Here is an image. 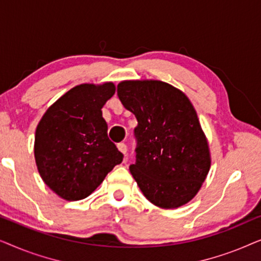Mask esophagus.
Here are the masks:
<instances>
[{
    "instance_id": "obj_1",
    "label": "esophagus",
    "mask_w": 261,
    "mask_h": 261,
    "mask_svg": "<svg viewBox=\"0 0 261 261\" xmlns=\"http://www.w3.org/2000/svg\"><path fill=\"white\" fill-rule=\"evenodd\" d=\"M117 149H119V151L122 153V154H126V153H127V146L124 144L117 145Z\"/></svg>"
}]
</instances>
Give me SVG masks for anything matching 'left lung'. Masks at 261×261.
<instances>
[{
  "label": "left lung",
  "mask_w": 261,
  "mask_h": 261,
  "mask_svg": "<svg viewBox=\"0 0 261 261\" xmlns=\"http://www.w3.org/2000/svg\"><path fill=\"white\" fill-rule=\"evenodd\" d=\"M117 96L138 120L137 160L132 176L146 198L176 209L197 195L212 155L197 113L183 91L156 80H127Z\"/></svg>",
  "instance_id": "obj_1"
}]
</instances>
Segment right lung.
Here are the masks:
<instances>
[{"instance_id":"1","label":"right lung","mask_w":261,"mask_h":261,"mask_svg":"<svg viewBox=\"0 0 261 261\" xmlns=\"http://www.w3.org/2000/svg\"><path fill=\"white\" fill-rule=\"evenodd\" d=\"M113 82L83 83L51 105L39 121L34 158L44 183L66 201L88 197L122 153L108 139L102 108L115 94Z\"/></svg>"}]
</instances>
